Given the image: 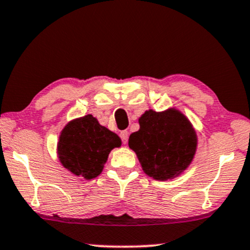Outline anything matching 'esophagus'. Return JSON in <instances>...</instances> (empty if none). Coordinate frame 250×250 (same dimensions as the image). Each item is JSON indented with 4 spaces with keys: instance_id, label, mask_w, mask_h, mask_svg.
<instances>
[{
    "instance_id": "1",
    "label": "esophagus",
    "mask_w": 250,
    "mask_h": 250,
    "mask_svg": "<svg viewBox=\"0 0 250 250\" xmlns=\"http://www.w3.org/2000/svg\"><path fill=\"white\" fill-rule=\"evenodd\" d=\"M120 137H121V140L123 142V144H127L128 142V137H129V132L127 130H123L120 132Z\"/></svg>"
}]
</instances>
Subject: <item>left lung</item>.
<instances>
[{
	"label": "left lung",
	"instance_id": "obj_1",
	"mask_svg": "<svg viewBox=\"0 0 250 250\" xmlns=\"http://www.w3.org/2000/svg\"><path fill=\"white\" fill-rule=\"evenodd\" d=\"M140 130L129 136V147L150 178L167 181L178 178L190 165L197 150V135L181 110H145L138 119Z\"/></svg>",
	"mask_w": 250,
	"mask_h": 250
}]
</instances>
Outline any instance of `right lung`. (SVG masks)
I'll use <instances>...</instances> for the list:
<instances>
[{
  "label": "right lung",
  "mask_w": 250,
  "mask_h": 250,
  "mask_svg": "<svg viewBox=\"0 0 250 250\" xmlns=\"http://www.w3.org/2000/svg\"><path fill=\"white\" fill-rule=\"evenodd\" d=\"M121 144L115 132L87 114L64 125L60 132L56 153L62 166L71 174L92 180L102 174L110 151Z\"/></svg>",
  "instance_id": "right-lung-1"
}]
</instances>
